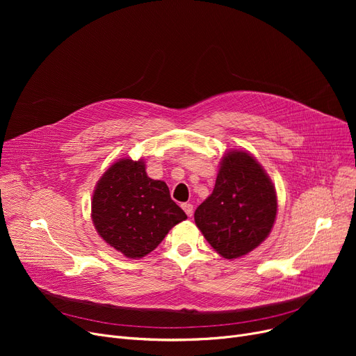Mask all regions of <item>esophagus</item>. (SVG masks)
I'll use <instances>...</instances> for the list:
<instances>
[{
    "instance_id": "1",
    "label": "esophagus",
    "mask_w": 356,
    "mask_h": 356,
    "mask_svg": "<svg viewBox=\"0 0 356 356\" xmlns=\"http://www.w3.org/2000/svg\"><path fill=\"white\" fill-rule=\"evenodd\" d=\"M181 208H183V211L186 212V215H188V216L193 215V204L192 203H183Z\"/></svg>"
}]
</instances>
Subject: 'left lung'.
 I'll use <instances>...</instances> for the list:
<instances>
[{"instance_id":"obj_1","label":"left lung","mask_w":356,"mask_h":356,"mask_svg":"<svg viewBox=\"0 0 356 356\" xmlns=\"http://www.w3.org/2000/svg\"><path fill=\"white\" fill-rule=\"evenodd\" d=\"M277 196L261 164L245 152L222 157L212 195L195 212L196 227L228 259L251 252L274 225Z\"/></svg>"}]
</instances>
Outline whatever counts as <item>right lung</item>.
Returning <instances> with one entry per match:
<instances>
[{
  "instance_id": "add662e5",
  "label": "right lung",
  "mask_w": 356,
  "mask_h": 356,
  "mask_svg": "<svg viewBox=\"0 0 356 356\" xmlns=\"http://www.w3.org/2000/svg\"><path fill=\"white\" fill-rule=\"evenodd\" d=\"M186 213L161 180L149 179L143 160L122 159L99 179L92 220L101 238L128 258L152 252Z\"/></svg>"
}]
</instances>
